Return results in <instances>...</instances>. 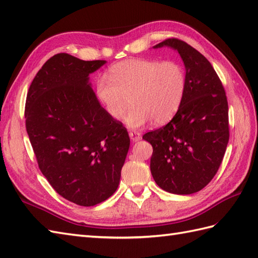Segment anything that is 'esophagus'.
<instances>
[{"instance_id": "34e87169", "label": "esophagus", "mask_w": 258, "mask_h": 258, "mask_svg": "<svg viewBox=\"0 0 258 258\" xmlns=\"http://www.w3.org/2000/svg\"><path fill=\"white\" fill-rule=\"evenodd\" d=\"M128 135L131 137V140L133 142H137L141 140V133H139V132H136V131H131Z\"/></svg>"}]
</instances>
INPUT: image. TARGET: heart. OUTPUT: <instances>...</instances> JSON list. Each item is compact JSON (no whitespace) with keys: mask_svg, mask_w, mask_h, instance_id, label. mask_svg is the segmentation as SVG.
Returning a JSON list of instances; mask_svg holds the SVG:
<instances>
[{"mask_svg":"<svg viewBox=\"0 0 258 258\" xmlns=\"http://www.w3.org/2000/svg\"><path fill=\"white\" fill-rule=\"evenodd\" d=\"M95 82V93L111 118L119 121L128 109L125 123L139 128L153 121L160 125L176 114L187 88L180 63L132 58L113 64ZM130 100H128V99Z\"/></svg>","mask_w":258,"mask_h":258,"instance_id":"1","label":"heart"}]
</instances>
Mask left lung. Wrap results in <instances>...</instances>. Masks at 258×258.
<instances>
[{"label":"left lung","instance_id":"1","mask_svg":"<svg viewBox=\"0 0 258 258\" xmlns=\"http://www.w3.org/2000/svg\"><path fill=\"white\" fill-rule=\"evenodd\" d=\"M177 50L187 88L179 110L165 126L144 134L152 144L151 171L167 192L191 195L212 180L229 143V105L224 88L208 59L184 41L168 38L154 46Z\"/></svg>","mask_w":258,"mask_h":258}]
</instances>
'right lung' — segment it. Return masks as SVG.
<instances>
[{
  "instance_id": "1",
  "label": "right lung",
  "mask_w": 258,
  "mask_h": 258,
  "mask_svg": "<svg viewBox=\"0 0 258 258\" xmlns=\"http://www.w3.org/2000/svg\"><path fill=\"white\" fill-rule=\"evenodd\" d=\"M105 60L57 53L28 89L26 131L41 173L57 194L82 207L115 192L130 136L93 92L89 75Z\"/></svg>"
}]
</instances>
